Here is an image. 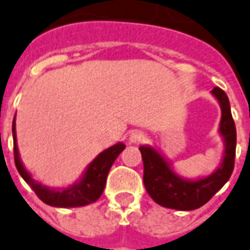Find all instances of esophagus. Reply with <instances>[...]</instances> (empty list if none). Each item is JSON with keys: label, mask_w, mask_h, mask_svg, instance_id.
<instances>
[{"label": "esophagus", "mask_w": 250, "mask_h": 250, "mask_svg": "<svg viewBox=\"0 0 250 250\" xmlns=\"http://www.w3.org/2000/svg\"><path fill=\"white\" fill-rule=\"evenodd\" d=\"M145 139H146V134L143 132V131H132L130 134V137H128V141L130 143H134V145H139V143L145 142Z\"/></svg>", "instance_id": "1"}]
</instances>
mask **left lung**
<instances>
[{
    "label": "left lung",
    "instance_id": "8db88e82",
    "mask_svg": "<svg viewBox=\"0 0 250 250\" xmlns=\"http://www.w3.org/2000/svg\"><path fill=\"white\" fill-rule=\"evenodd\" d=\"M222 111L219 134L223 138L225 151L222 162L207 177L196 180L183 179L172 169L170 162L154 147L141 146L143 160V183L145 188L155 203L162 207L180 211H191L202 207L219 191L230 179L234 169L235 158V125L230 103L221 88L211 90Z\"/></svg>",
    "mask_w": 250,
    "mask_h": 250
}]
</instances>
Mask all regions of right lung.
<instances>
[{
	"instance_id": "right-lung-1",
	"label": "right lung",
	"mask_w": 250,
	"mask_h": 250,
	"mask_svg": "<svg viewBox=\"0 0 250 250\" xmlns=\"http://www.w3.org/2000/svg\"><path fill=\"white\" fill-rule=\"evenodd\" d=\"M12 132H13V150H15V164L19 173L25 180L28 186L31 187L38 195V198L52 207H83L90 203H95L97 199L100 198L101 193L104 191V187L107 183V176L109 169L112 167L118 155L125 150V143H116L111 147H108L104 151L96 157L93 161L90 162L88 167L85 169L83 177L74 183L73 186L61 189H54L48 187L43 186L32 179L31 173L24 167L19 154L17 147V138H16V123L13 119L12 125Z\"/></svg>"
}]
</instances>
